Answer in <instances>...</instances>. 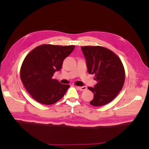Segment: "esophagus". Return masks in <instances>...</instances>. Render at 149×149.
Returning a JSON list of instances; mask_svg holds the SVG:
<instances>
[{
  "label": "esophagus",
  "instance_id": "obj_1",
  "mask_svg": "<svg viewBox=\"0 0 149 149\" xmlns=\"http://www.w3.org/2000/svg\"><path fill=\"white\" fill-rule=\"evenodd\" d=\"M77 89L81 91H84L87 90V87L86 86H77Z\"/></svg>",
  "mask_w": 149,
  "mask_h": 149
}]
</instances>
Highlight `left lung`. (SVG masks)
Wrapping results in <instances>:
<instances>
[{
  "label": "left lung",
  "instance_id": "1",
  "mask_svg": "<svg viewBox=\"0 0 149 149\" xmlns=\"http://www.w3.org/2000/svg\"><path fill=\"white\" fill-rule=\"evenodd\" d=\"M86 59L88 72L94 74L97 84L88 88L94 95L90 104L106 105L115 99L122 89L125 70L121 59L111 50L102 46L81 47Z\"/></svg>",
  "mask_w": 149,
  "mask_h": 149
}]
</instances>
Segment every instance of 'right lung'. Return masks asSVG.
<instances>
[{"label":"right lung","instance_id":"add662e5","mask_svg":"<svg viewBox=\"0 0 149 149\" xmlns=\"http://www.w3.org/2000/svg\"><path fill=\"white\" fill-rule=\"evenodd\" d=\"M74 48V45L43 44L26 56L21 66L20 79L33 99L50 105L64 96L70 85L60 83L52 76L61 70L64 59Z\"/></svg>","mask_w":149,"mask_h":149}]
</instances>
